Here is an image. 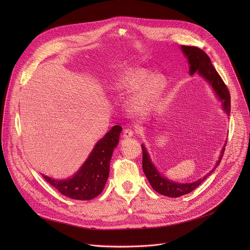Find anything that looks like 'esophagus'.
<instances>
[{
    "mask_svg": "<svg viewBox=\"0 0 250 250\" xmlns=\"http://www.w3.org/2000/svg\"><path fill=\"white\" fill-rule=\"evenodd\" d=\"M133 130L131 129V128H125V130H124V137H125V138H129V137H131L132 135H133Z\"/></svg>",
    "mask_w": 250,
    "mask_h": 250,
    "instance_id": "34e87169",
    "label": "esophagus"
}]
</instances>
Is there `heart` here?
I'll list each match as a JSON object with an SVG mask.
<instances>
[{
	"label": "heart",
	"mask_w": 250,
	"mask_h": 250,
	"mask_svg": "<svg viewBox=\"0 0 250 250\" xmlns=\"http://www.w3.org/2000/svg\"><path fill=\"white\" fill-rule=\"evenodd\" d=\"M164 88V79L159 76L148 78V71L139 67H127L122 70L110 85L113 94H123L134 90L126 102L131 115L141 116L147 113Z\"/></svg>",
	"instance_id": "b5f03b06"
}]
</instances>
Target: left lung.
Wrapping results in <instances>:
<instances>
[{"label": "left lung", "instance_id": "8db88e82", "mask_svg": "<svg viewBox=\"0 0 250 250\" xmlns=\"http://www.w3.org/2000/svg\"><path fill=\"white\" fill-rule=\"evenodd\" d=\"M182 51L184 52L185 56L188 58V62L190 64V74L193 75L195 72H198L201 76H203L212 87L213 91L217 94L219 99L222 101L224 111L227 113L228 116L230 115V95L229 92L223 81L222 77L217 72V70L213 68L210 59L205 53L204 50L195 46H181ZM142 169L149 181L151 187L159 194L163 196H167L170 198H177L183 195H186L193 190H195L201 183H203L207 178L215 171V169L220 165L224 152L225 147L222 149L220 158L213 167L205 177L202 179H199L193 183H176L173 181L168 180L167 178L162 176L156 167L152 164L151 159L146 151V146L142 145Z\"/></svg>", "mask_w": 250, "mask_h": 250}]
</instances>
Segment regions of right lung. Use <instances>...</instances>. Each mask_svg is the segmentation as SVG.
<instances>
[{"mask_svg": "<svg viewBox=\"0 0 250 250\" xmlns=\"http://www.w3.org/2000/svg\"><path fill=\"white\" fill-rule=\"evenodd\" d=\"M122 126L115 125L97 142L80 170L71 178L56 180L42 175L45 181L62 195L80 201H87L100 195L108 180L110 161L120 139Z\"/></svg>", "mask_w": 250, "mask_h": 250, "instance_id": "add662e5", "label": "right lung"}]
</instances>
